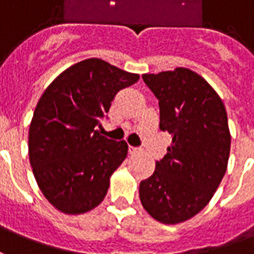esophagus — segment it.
I'll return each mask as SVG.
<instances>
[{
    "label": "esophagus",
    "instance_id": "1",
    "mask_svg": "<svg viewBox=\"0 0 254 254\" xmlns=\"http://www.w3.org/2000/svg\"><path fill=\"white\" fill-rule=\"evenodd\" d=\"M127 151H129V154H137V152H140V148H137V147H132V145H129V148H127Z\"/></svg>",
    "mask_w": 254,
    "mask_h": 254
}]
</instances>
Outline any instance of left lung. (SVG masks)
Masks as SVG:
<instances>
[{
	"label": "left lung",
	"instance_id": "left-lung-1",
	"mask_svg": "<svg viewBox=\"0 0 254 254\" xmlns=\"http://www.w3.org/2000/svg\"><path fill=\"white\" fill-rule=\"evenodd\" d=\"M159 102V129L172 144L152 176L140 183L141 205L164 224L194 217L224 176L231 134L223 100L206 81L184 67L143 74Z\"/></svg>",
	"mask_w": 254,
	"mask_h": 254
}]
</instances>
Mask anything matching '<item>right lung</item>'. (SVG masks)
Instances as JSON below:
<instances>
[{
    "label": "right lung",
    "mask_w": 254,
    "mask_h": 254,
    "mask_svg": "<svg viewBox=\"0 0 254 254\" xmlns=\"http://www.w3.org/2000/svg\"><path fill=\"white\" fill-rule=\"evenodd\" d=\"M139 81L102 59H86L53 79L35 107L28 157L42 194L65 214L89 212L104 199L127 144L100 134L115 95Z\"/></svg>",
    "instance_id": "right-lung-1"
}]
</instances>
